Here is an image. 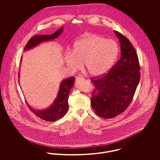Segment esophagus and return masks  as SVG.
<instances>
[{
	"instance_id": "esophagus-1",
	"label": "esophagus",
	"mask_w": 160,
	"mask_h": 160,
	"mask_svg": "<svg viewBox=\"0 0 160 160\" xmlns=\"http://www.w3.org/2000/svg\"><path fill=\"white\" fill-rule=\"evenodd\" d=\"M82 79H83L82 76H81V75H79V76H78L76 78V84H78V82H79L81 81H82Z\"/></svg>"
}]
</instances>
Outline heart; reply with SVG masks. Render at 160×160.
<instances>
[{
    "label": "heart",
    "mask_w": 160,
    "mask_h": 160,
    "mask_svg": "<svg viewBox=\"0 0 160 160\" xmlns=\"http://www.w3.org/2000/svg\"><path fill=\"white\" fill-rule=\"evenodd\" d=\"M118 47L111 39L90 34L75 42L72 51L66 53L64 62L68 68L76 71L84 63L86 71L93 77L105 74L118 56Z\"/></svg>",
    "instance_id": "b5f03b06"
}]
</instances>
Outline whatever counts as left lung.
<instances>
[{"mask_svg":"<svg viewBox=\"0 0 160 160\" xmlns=\"http://www.w3.org/2000/svg\"><path fill=\"white\" fill-rule=\"evenodd\" d=\"M119 39L121 58L105 76L92 81V108L101 118L110 119L124 112L131 103L140 78L137 53L129 40L114 31Z\"/></svg>","mask_w":160,"mask_h":160,"instance_id":"left-lung-1","label":"left lung"}]
</instances>
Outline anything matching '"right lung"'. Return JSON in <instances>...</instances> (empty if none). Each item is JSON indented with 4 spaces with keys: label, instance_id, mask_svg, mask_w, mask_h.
<instances>
[{
    "label": "right lung",
    "instance_id": "right-lung-1",
    "mask_svg": "<svg viewBox=\"0 0 160 160\" xmlns=\"http://www.w3.org/2000/svg\"><path fill=\"white\" fill-rule=\"evenodd\" d=\"M63 28L62 27L56 32L51 35H36L33 36L25 46L24 50H29L36 46H39L42 42L47 41H52L54 39L58 38L62 32ZM21 61L20 63L22 62ZM20 72H18V78H20ZM75 78L71 77L68 79L62 81L60 88L58 92L57 97L49 107L43 110H36L32 108L27 102V105L31 111L38 117L47 121H55L67 114L68 110V100L70 89L73 87ZM20 84V80L18 79Z\"/></svg>",
    "mask_w": 160,
    "mask_h": 160
}]
</instances>
